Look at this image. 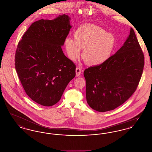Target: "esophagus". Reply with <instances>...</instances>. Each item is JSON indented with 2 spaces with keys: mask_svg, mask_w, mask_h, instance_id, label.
<instances>
[{
  "mask_svg": "<svg viewBox=\"0 0 152 152\" xmlns=\"http://www.w3.org/2000/svg\"><path fill=\"white\" fill-rule=\"evenodd\" d=\"M83 72V70L80 67H77L76 69V76H79L80 75H81Z\"/></svg>",
  "mask_w": 152,
  "mask_h": 152,
  "instance_id": "34e87169",
  "label": "esophagus"
}]
</instances>
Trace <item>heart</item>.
<instances>
[{
    "instance_id": "obj_1",
    "label": "heart",
    "mask_w": 152,
    "mask_h": 152,
    "mask_svg": "<svg viewBox=\"0 0 152 152\" xmlns=\"http://www.w3.org/2000/svg\"><path fill=\"white\" fill-rule=\"evenodd\" d=\"M65 50L69 58L75 61L79 58L81 50L85 63L92 66L101 65L112 56L116 48L114 35L93 25H83L74 33V38L66 37Z\"/></svg>"
}]
</instances>
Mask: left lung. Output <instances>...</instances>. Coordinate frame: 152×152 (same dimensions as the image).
Masks as SVG:
<instances>
[{
	"label": "left lung",
	"instance_id": "obj_1",
	"mask_svg": "<svg viewBox=\"0 0 152 152\" xmlns=\"http://www.w3.org/2000/svg\"><path fill=\"white\" fill-rule=\"evenodd\" d=\"M144 56L133 28L122 47L101 65L85 69L86 99L91 108L104 112L122 105L136 91Z\"/></svg>",
	"mask_w": 152,
	"mask_h": 152
}]
</instances>
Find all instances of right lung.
Instances as JSON below:
<instances>
[{
	"mask_svg": "<svg viewBox=\"0 0 152 152\" xmlns=\"http://www.w3.org/2000/svg\"><path fill=\"white\" fill-rule=\"evenodd\" d=\"M70 18L33 23L18 44L15 65L25 92L39 104L50 107L61 99L76 75V65L64 55V44L72 26Z\"/></svg>",
	"mask_w": 152,
	"mask_h": 152,
	"instance_id": "right-lung-1",
	"label": "right lung"
}]
</instances>
